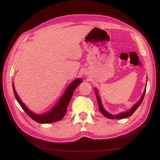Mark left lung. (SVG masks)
Returning a JSON list of instances; mask_svg holds the SVG:
<instances>
[{
  "label": "left lung",
  "instance_id": "8db88e82",
  "mask_svg": "<svg viewBox=\"0 0 160 160\" xmlns=\"http://www.w3.org/2000/svg\"><path fill=\"white\" fill-rule=\"evenodd\" d=\"M95 91H96L95 93H96V98H97V100H98V105H99V109H100V112L104 115L105 117L107 118H109V119H112V120H113V119H115V118L118 119V120H120V119H123V118H127L130 117L131 115H132V113H133L135 111V110H136L137 108L139 107V106H140V105L141 104L142 100H143V99H144V95H145V93H146V89H145V90L144 91V93H143V96H142V97L141 98V99L140 100V101H139L137 104H135L134 106L131 108L130 110L128 111L127 112H124V113H122L119 114V115H113L107 113V112L104 109L103 107H102V103H101V100H100L99 95H98V93H97L98 91H97L96 89H95Z\"/></svg>",
  "mask_w": 160,
  "mask_h": 160
}]
</instances>
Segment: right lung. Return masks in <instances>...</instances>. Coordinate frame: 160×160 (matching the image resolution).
Instances as JSON below:
<instances>
[{
  "label": "right lung",
  "mask_w": 160,
  "mask_h": 160,
  "mask_svg": "<svg viewBox=\"0 0 160 160\" xmlns=\"http://www.w3.org/2000/svg\"><path fill=\"white\" fill-rule=\"evenodd\" d=\"M82 82V80L81 79V78H78V79L71 82L69 85L68 86L65 92L62 95V96L61 97L60 100H59L58 102L57 103L56 106L49 112H48V113L42 115H37L33 113L25 107V105L22 102L21 100H20L18 96L17 95L14 86H13V93H14L16 99L18 101V102L20 104V105L22 108V109L25 111V113L28 114L32 120L40 124H48L52 123V122L59 121L61 119L63 118L64 115L66 114L68 104H69V102L71 99V97L73 96L74 90L76 89V87Z\"/></svg>",
  "instance_id": "1"
}]
</instances>
